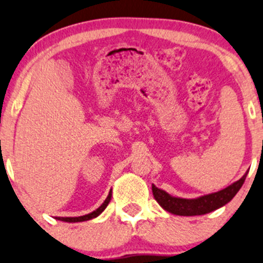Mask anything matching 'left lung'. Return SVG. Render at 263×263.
I'll return each mask as SVG.
<instances>
[{
  "instance_id": "obj_1",
  "label": "left lung",
  "mask_w": 263,
  "mask_h": 263,
  "mask_svg": "<svg viewBox=\"0 0 263 263\" xmlns=\"http://www.w3.org/2000/svg\"><path fill=\"white\" fill-rule=\"evenodd\" d=\"M248 172L239 181L234 182L222 191L211 193V194L202 195L195 199H184L172 197L167 192L162 191L152 184V191L154 199L164 210L178 216H199L212 212L217 209L228 204L235 197V194L244 184Z\"/></svg>"
}]
</instances>
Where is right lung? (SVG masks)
Wrapping results in <instances>:
<instances>
[{
  "label": "right lung",
  "instance_id": "right-lung-1",
  "mask_svg": "<svg viewBox=\"0 0 263 263\" xmlns=\"http://www.w3.org/2000/svg\"><path fill=\"white\" fill-rule=\"evenodd\" d=\"M111 199V191L109 192L107 199H105L104 202L99 206L97 210H95L93 212H89L87 215H84V216H79V217H55V220H59V221H63V222H69V223H75V222H84V221H89L92 220V218H96L98 217L99 215L102 214L103 211L105 210V208H107L109 201H110Z\"/></svg>",
  "mask_w": 263,
  "mask_h": 263
}]
</instances>
